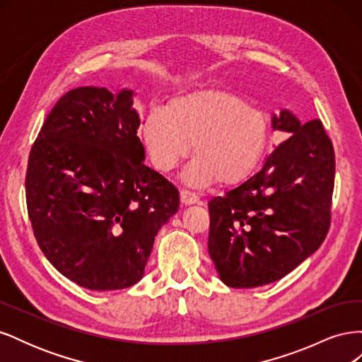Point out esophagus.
Listing matches in <instances>:
<instances>
[{
	"label": "esophagus",
	"instance_id": "34e87169",
	"mask_svg": "<svg viewBox=\"0 0 362 362\" xmlns=\"http://www.w3.org/2000/svg\"><path fill=\"white\" fill-rule=\"evenodd\" d=\"M180 196H181V202H182L184 205H192V204L199 202L198 194L190 192V190H187V189H182V190L180 192Z\"/></svg>",
	"mask_w": 362,
	"mask_h": 362
}]
</instances>
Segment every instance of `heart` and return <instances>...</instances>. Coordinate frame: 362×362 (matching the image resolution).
Returning <instances> with one entry per match:
<instances>
[{
    "instance_id": "obj_1",
    "label": "heart",
    "mask_w": 362,
    "mask_h": 362,
    "mask_svg": "<svg viewBox=\"0 0 362 362\" xmlns=\"http://www.w3.org/2000/svg\"><path fill=\"white\" fill-rule=\"evenodd\" d=\"M269 137L267 116L222 90L175 98L169 110H152L144 124L149 157L161 172L173 170L193 145L196 157L184 172L193 187L245 180L264 156Z\"/></svg>"
}]
</instances>
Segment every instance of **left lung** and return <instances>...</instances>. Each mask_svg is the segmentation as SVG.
<instances>
[{
    "label": "left lung",
    "instance_id": "8db88e82",
    "mask_svg": "<svg viewBox=\"0 0 362 362\" xmlns=\"http://www.w3.org/2000/svg\"><path fill=\"white\" fill-rule=\"evenodd\" d=\"M288 139L235 189L208 202V252L222 282L254 288L284 278L320 247L331 225L335 154L322 120L272 117Z\"/></svg>",
    "mask_w": 362,
    "mask_h": 362
}]
</instances>
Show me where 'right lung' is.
<instances>
[{
  "instance_id": "1",
  "label": "right lung",
  "mask_w": 362,
  "mask_h": 362,
  "mask_svg": "<svg viewBox=\"0 0 362 362\" xmlns=\"http://www.w3.org/2000/svg\"><path fill=\"white\" fill-rule=\"evenodd\" d=\"M133 90L76 87L48 113L31 146L27 210L43 255L80 287L134 286L177 187L145 166Z\"/></svg>"
}]
</instances>
